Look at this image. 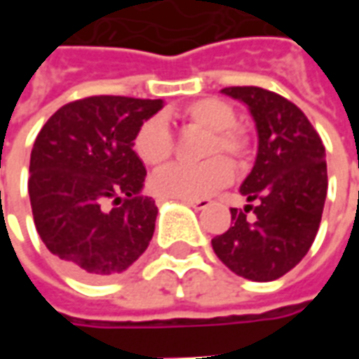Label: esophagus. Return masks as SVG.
<instances>
[{
    "label": "esophagus",
    "instance_id": "esophagus-1",
    "mask_svg": "<svg viewBox=\"0 0 359 359\" xmlns=\"http://www.w3.org/2000/svg\"><path fill=\"white\" fill-rule=\"evenodd\" d=\"M182 203H187V205L194 208V210H205L211 202L208 198H202V200H182Z\"/></svg>",
    "mask_w": 359,
    "mask_h": 359
}]
</instances>
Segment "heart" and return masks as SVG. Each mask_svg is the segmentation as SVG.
<instances>
[{
  "mask_svg": "<svg viewBox=\"0 0 359 359\" xmlns=\"http://www.w3.org/2000/svg\"><path fill=\"white\" fill-rule=\"evenodd\" d=\"M171 117L180 125L198 126L208 130L203 144V157H211L198 165H171L151 179L149 187L161 198L172 200H200L217 188L225 187L233 177V169L225 154L236 163H244L250 157V138L242 133L236 123L234 109L217 97H200L171 111ZM133 149L148 167H161L172 154V136L163 118L151 117L144 121L133 138ZM216 157L213 158L212 156Z\"/></svg>",
  "mask_w": 359,
  "mask_h": 359,
  "instance_id": "1",
  "label": "heart"
}]
</instances>
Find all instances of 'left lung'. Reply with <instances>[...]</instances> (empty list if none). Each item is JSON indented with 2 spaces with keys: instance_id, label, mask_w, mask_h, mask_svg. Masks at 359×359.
Masks as SVG:
<instances>
[{
  "instance_id": "8db88e82",
  "label": "left lung",
  "mask_w": 359,
  "mask_h": 359,
  "mask_svg": "<svg viewBox=\"0 0 359 359\" xmlns=\"http://www.w3.org/2000/svg\"><path fill=\"white\" fill-rule=\"evenodd\" d=\"M221 92L248 105L257 157L241 187L248 205L231 208L233 226L211 246L233 273L267 283L300 264L316 241L327 198L325 146L304 111L283 95L257 86Z\"/></svg>"
}]
</instances>
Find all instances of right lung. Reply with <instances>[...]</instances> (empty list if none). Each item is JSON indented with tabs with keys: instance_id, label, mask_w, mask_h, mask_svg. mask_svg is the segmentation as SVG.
I'll use <instances>...</instances> for the list:
<instances>
[{
	"instance_id": "add662e5",
	"label": "right lung",
	"mask_w": 359,
	"mask_h": 359,
	"mask_svg": "<svg viewBox=\"0 0 359 359\" xmlns=\"http://www.w3.org/2000/svg\"><path fill=\"white\" fill-rule=\"evenodd\" d=\"M161 107L163 100L90 95L55 111L36 136L28 177L36 231L76 277L118 275L148 248L157 205L140 196L146 167L133 138Z\"/></svg>"
}]
</instances>
